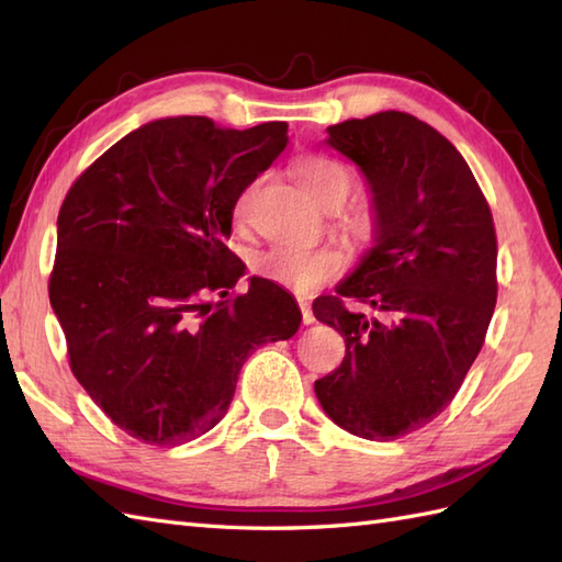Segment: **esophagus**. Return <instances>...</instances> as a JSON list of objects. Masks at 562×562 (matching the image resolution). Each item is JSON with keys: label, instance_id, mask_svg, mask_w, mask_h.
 <instances>
[{"label": "esophagus", "instance_id": "esophagus-1", "mask_svg": "<svg viewBox=\"0 0 562 562\" xmlns=\"http://www.w3.org/2000/svg\"><path fill=\"white\" fill-rule=\"evenodd\" d=\"M297 307H301V315H303V322H305V324H313V322H315L313 307H310L307 301H303V297H297Z\"/></svg>", "mask_w": 562, "mask_h": 562}]
</instances>
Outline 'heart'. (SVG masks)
<instances>
[{"instance_id": "b5f03b06", "label": "heart", "mask_w": 562, "mask_h": 562, "mask_svg": "<svg viewBox=\"0 0 562 562\" xmlns=\"http://www.w3.org/2000/svg\"><path fill=\"white\" fill-rule=\"evenodd\" d=\"M293 176L303 190L324 209H339L351 194L356 176L353 168L329 154H303L295 158ZM252 187L240 192L235 202V221H243L247 214ZM341 226L358 240H370L375 235L378 218L366 204H353L341 211ZM344 267L341 252L334 247H297V245H271L265 252L252 257V271L257 277L295 293H313L339 277Z\"/></svg>"}]
</instances>
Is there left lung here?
Returning <instances> with one entry per match:
<instances>
[{"mask_svg": "<svg viewBox=\"0 0 562 562\" xmlns=\"http://www.w3.org/2000/svg\"><path fill=\"white\" fill-rule=\"evenodd\" d=\"M327 132L368 178L378 238L336 295L313 303L346 341L315 394L341 428L386 442L440 416L481 351L497 301L493 214L457 148L408 112ZM346 296L381 317L351 314Z\"/></svg>", "mask_w": 562, "mask_h": 562, "instance_id": "1", "label": "left lung"}]
</instances>
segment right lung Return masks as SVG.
<instances>
[{"mask_svg": "<svg viewBox=\"0 0 562 562\" xmlns=\"http://www.w3.org/2000/svg\"><path fill=\"white\" fill-rule=\"evenodd\" d=\"M289 124L221 130L168 117L134 130L74 180L57 216L49 303L74 378L139 442L176 447L226 416L249 353L291 339L301 310L231 252L233 209ZM216 296V302H209Z\"/></svg>", "mask_w": 562, "mask_h": 562, "instance_id": "obj_1", "label": "right lung"}]
</instances>
